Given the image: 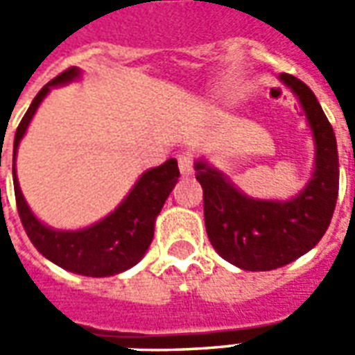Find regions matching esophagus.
<instances>
[{"label":"esophagus","mask_w":355,"mask_h":355,"mask_svg":"<svg viewBox=\"0 0 355 355\" xmlns=\"http://www.w3.org/2000/svg\"><path fill=\"white\" fill-rule=\"evenodd\" d=\"M178 169L182 177H192L193 175V163L190 155H178Z\"/></svg>","instance_id":"obj_1"}]
</instances>
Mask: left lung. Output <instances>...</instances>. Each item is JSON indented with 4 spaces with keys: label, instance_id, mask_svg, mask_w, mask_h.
<instances>
[{
    "label": "left lung",
    "instance_id": "1",
    "mask_svg": "<svg viewBox=\"0 0 355 355\" xmlns=\"http://www.w3.org/2000/svg\"><path fill=\"white\" fill-rule=\"evenodd\" d=\"M279 80L297 94L315 144L312 178L295 198L253 200L207 162H196L209 241L224 261L249 272L282 268L318 245L331 224L338 196L333 127L306 83L291 73H282Z\"/></svg>",
    "mask_w": 355,
    "mask_h": 355
}]
</instances>
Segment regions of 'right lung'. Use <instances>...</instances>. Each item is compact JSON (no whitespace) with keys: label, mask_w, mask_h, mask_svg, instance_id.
I'll use <instances>...</instances> for the list:
<instances>
[{"label":"right lung","mask_w":355,"mask_h":355,"mask_svg":"<svg viewBox=\"0 0 355 355\" xmlns=\"http://www.w3.org/2000/svg\"><path fill=\"white\" fill-rule=\"evenodd\" d=\"M80 73V68L72 66L66 72L58 73L55 80H51L35 94L15 135V146H12L15 157L35 110L40 108L51 87L78 80ZM178 177L180 173H178L177 159L171 157L159 167L142 173V177L137 180V184L132 186L131 192L127 193V198L117 205L114 213H110L101 223L89 228L70 232L53 230L35 218L20 192L17 171L12 165L17 209L30 241L45 259L55 262L57 266L73 274L91 275V277H106V275L125 272L144 257L154 238L155 218L178 182Z\"/></svg>","instance_id":"right-lung-1"}]
</instances>
